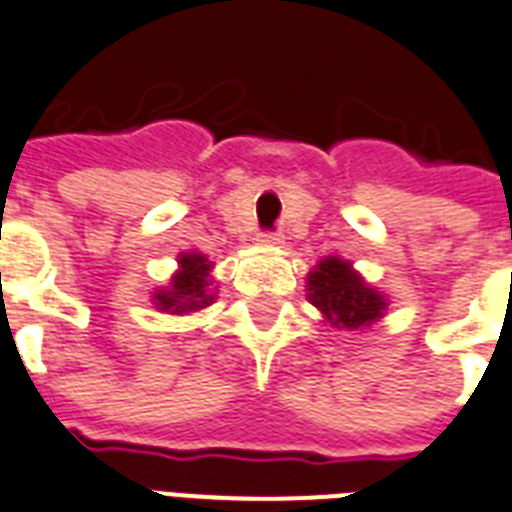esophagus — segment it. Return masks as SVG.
Returning a JSON list of instances; mask_svg holds the SVG:
<instances>
[{"label": "esophagus", "instance_id": "obj_1", "mask_svg": "<svg viewBox=\"0 0 512 512\" xmlns=\"http://www.w3.org/2000/svg\"><path fill=\"white\" fill-rule=\"evenodd\" d=\"M260 244L263 247H279V244H284V236L282 233H260Z\"/></svg>", "mask_w": 512, "mask_h": 512}]
</instances>
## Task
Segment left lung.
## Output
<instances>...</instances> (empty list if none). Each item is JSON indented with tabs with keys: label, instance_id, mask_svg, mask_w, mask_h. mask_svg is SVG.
<instances>
[{
	"label": "left lung",
	"instance_id": "8db88e82",
	"mask_svg": "<svg viewBox=\"0 0 512 512\" xmlns=\"http://www.w3.org/2000/svg\"><path fill=\"white\" fill-rule=\"evenodd\" d=\"M306 290L311 306H317L325 322L338 330H365L384 319L389 308L384 292L365 282V276L351 265V260L338 255L319 260L308 271Z\"/></svg>",
	"mask_w": 512,
	"mask_h": 512
}]
</instances>
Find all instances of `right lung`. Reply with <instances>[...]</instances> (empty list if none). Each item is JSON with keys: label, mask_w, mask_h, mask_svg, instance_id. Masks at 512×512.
I'll return each instance as SVG.
<instances>
[{"label": "right lung", "mask_w": 512, "mask_h": 512, "mask_svg": "<svg viewBox=\"0 0 512 512\" xmlns=\"http://www.w3.org/2000/svg\"><path fill=\"white\" fill-rule=\"evenodd\" d=\"M212 271L214 263L201 252H179L177 271L171 273L166 287L152 292V306L161 314H174V317H185V314L212 306L217 300Z\"/></svg>", "instance_id": "add662e5"}]
</instances>
